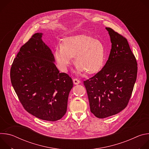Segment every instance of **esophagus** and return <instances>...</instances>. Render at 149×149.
I'll return each instance as SVG.
<instances>
[{"mask_svg":"<svg viewBox=\"0 0 149 149\" xmlns=\"http://www.w3.org/2000/svg\"><path fill=\"white\" fill-rule=\"evenodd\" d=\"M73 82H74V84L75 85H77V84H79L80 83V81L78 80V79H77V78H74V79H73Z\"/></svg>","mask_w":149,"mask_h":149,"instance_id":"esophagus-1","label":"esophagus"}]
</instances>
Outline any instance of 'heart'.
<instances>
[{
    "label": "heart",
    "mask_w": 149,
    "mask_h": 149,
    "mask_svg": "<svg viewBox=\"0 0 149 149\" xmlns=\"http://www.w3.org/2000/svg\"><path fill=\"white\" fill-rule=\"evenodd\" d=\"M105 50L102 42L93 37L79 35L69 36L62 40V45L56 47L54 56L59 68L65 71L74 56L78 71L87 74L98 72L105 61Z\"/></svg>",
    "instance_id": "heart-1"
}]
</instances>
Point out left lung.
Instances as JSON below:
<instances>
[{"label":"left lung","mask_w":149,"mask_h":149,"mask_svg":"<svg viewBox=\"0 0 149 149\" xmlns=\"http://www.w3.org/2000/svg\"><path fill=\"white\" fill-rule=\"evenodd\" d=\"M111 49L102 70L84 81L91 112L97 118L115 115L124 110L137 78V64L127 40L110 28Z\"/></svg>","instance_id":"obj_1"}]
</instances>
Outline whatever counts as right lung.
<instances>
[{"instance_id": "right-lung-1", "label": "right lung", "mask_w": 149, "mask_h": 149, "mask_svg": "<svg viewBox=\"0 0 149 149\" xmlns=\"http://www.w3.org/2000/svg\"><path fill=\"white\" fill-rule=\"evenodd\" d=\"M36 33L20 48L10 69L12 86L24 109L46 121L61 119L67 112L71 78L60 73L50 48Z\"/></svg>"}]
</instances>
